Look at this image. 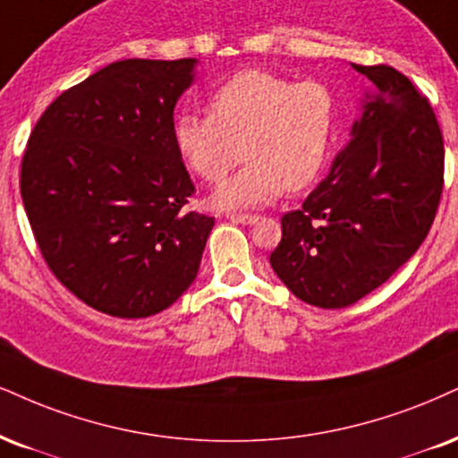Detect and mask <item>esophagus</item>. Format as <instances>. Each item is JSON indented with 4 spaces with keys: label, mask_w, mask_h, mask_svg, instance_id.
Segmentation results:
<instances>
[{
    "label": "esophagus",
    "mask_w": 458,
    "mask_h": 458,
    "mask_svg": "<svg viewBox=\"0 0 458 458\" xmlns=\"http://www.w3.org/2000/svg\"><path fill=\"white\" fill-rule=\"evenodd\" d=\"M231 220L240 225H255L259 216H255V214H238V216H231Z\"/></svg>",
    "instance_id": "1"
}]
</instances>
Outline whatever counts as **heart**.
<instances>
[{"mask_svg": "<svg viewBox=\"0 0 458 458\" xmlns=\"http://www.w3.org/2000/svg\"><path fill=\"white\" fill-rule=\"evenodd\" d=\"M210 112L180 114L174 142L208 182L225 178L244 144L248 163L214 191L216 210L267 206L284 189H306L320 176L335 140L337 101L323 82L246 70L210 95Z\"/></svg>", "mask_w": 458, "mask_h": 458, "instance_id": "1", "label": "heart"}]
</instances>
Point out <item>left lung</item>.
I'll return each instance as SVG.
<instances>
[{"label":"left lung","instance_id":"left-lung-1","mask_svg":"<svg viewBox=\"0 0 458 458\" xmlns=\"http://www.w3.org/2000/svg\"><path fill=\"white\" fill-rule=\"evenodd\" d=\"M354 70L374 91L327 178L282 216L269 257L293 295L325 310L352 306L410 261L444 189V140L428 101L394 67Z\"/></svg>","mask_w":458,"mask_h":458}]
</instances>
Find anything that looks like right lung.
<instances>
[{"instance_id":"add662e5","label":"right lung","mask_w":458,"mask_h":458,"mask_svg":"<svg viewBox=\"0 0 458 458\" xmlns=\"http://www.w3.org/2000/svg\"><path fill=\"white\" fill-rule=\"evenodd\" d=\"M197 59H125L61 93L39 116L21 195L44 261L81 301L146 318L193 284L214 227L174 142V108Z\"/></svg>"}]
</instances>
